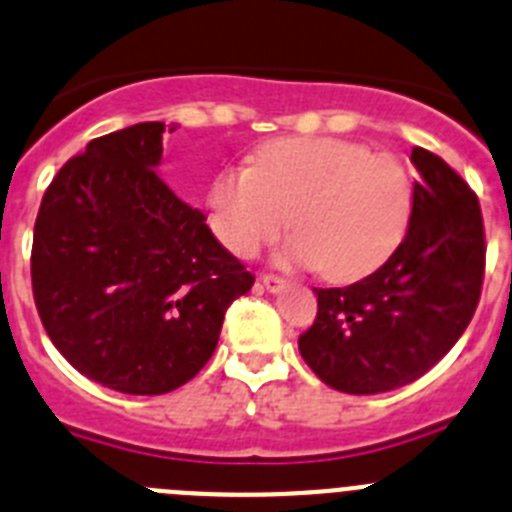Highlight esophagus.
I'll use <instances>...</instances> for the list:
<instances>
[{"instance_id": "esophagus-1", "label": "esophagus", "mask_w": 512, "mask_h": 512, "mask_svg": "<svg viewBox=\"0 0 512 512\" xmlns=\"http://www.w3.org/2000/svg\"><path fill=\"white\" fill-rule=\"evenodd\" d=\"M261 284H264L266 292H282V289L287 287V282H284L282 277H277V274H264V277H261Z\"/></svg>"}]
</instances>
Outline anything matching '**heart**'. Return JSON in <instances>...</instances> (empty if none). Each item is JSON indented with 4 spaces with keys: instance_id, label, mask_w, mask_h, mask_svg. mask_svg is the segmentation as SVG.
Returning a JSON list of instances; mask_svg holds the SVG:
<instances>
[{
    "instance_id": "1",
    "label": "heart",
    "mask_w": 512,
    "mask_h": 512,
    "mask_svg": "<svg viewBox=\"0 0 512 512\" xmlns=\"http://www.w3.org/2000/svg\"><path fill=\"white\" fill-rule=\"evenodd\" d=\"M413 192L392 156L338 138H277L251 166L215 176L207 223L217 241L251 256L289 223L287 264L318 266L330 282H351L382 266L408 228Z\"/></svg>"
}]
</instances>
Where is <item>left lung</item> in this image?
I'll return each mask as SVG.
<instances>
[{
	"mask_svg": "<svg viewBox=\"0 0 512 512\" xmlns=\"http://www.w3.org/2000/svg\"><path fill=\"white\" fill-rule=\"evenodd\" d=\"M408 233L374 274L348 287L315 289L318 318L300 354L328 387L379 395L415 382L461 338L485 277V228L477 194L425 148Z\"/></svg>",
	"mask_w": 512,
	"mask_h": 512,
	"instance_id": "left-lung-1",
	"label": "left lung"
}]
</instances>
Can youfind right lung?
I'll return each instance as SVG.
<instances>
[{"label":"right lung","instance_id":"right-lung-1","mask_svg":"<svg viewBox=\"0 0 512 512\" xmlns=\"http://www.w3.org/2000/svg\"><path fill=\"white\" fill-rule=\"evenodd\" d=\"M164 133V122H138L94 138L45 189L33 233L45 333L76 372L125 395L187 384L253 284L158 176Z\"/></svg>","mask_w":512,"mask_h":512}]
</instances>
